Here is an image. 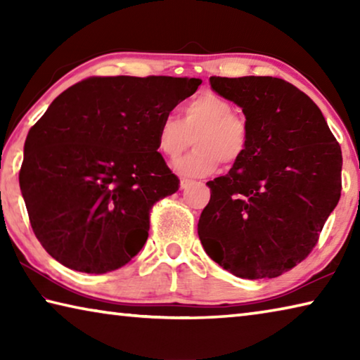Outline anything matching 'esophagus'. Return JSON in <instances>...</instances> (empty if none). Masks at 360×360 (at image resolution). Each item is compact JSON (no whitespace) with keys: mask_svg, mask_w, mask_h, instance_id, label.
<instances>
[{"mask_svg":"<svg viewBox=\"0 0 360 360\" xmlns=\"http://www.w3.org/2000/svg\"><path fill=\"white\" fill-rule=\"evenodd\" d=\"M191 184H192L191 179H181V181H179V187H181V188H187Z\"/></svg>","mask_w":360,"mask_h":360,"instance_id":"obj_1","label":"esophagus"}]
</instances>
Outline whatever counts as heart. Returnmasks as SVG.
<instances>
[{"instance_id": "b5f03b06", "label": "heart", "mask_w": 360, "mask_h": 360, "mask_svg": "<svg viewBox=\"0 0 360 360\" xmlns=\"http://www.w3.org/2000/svg\"><path fill=\"white\" fill-rule=\"evenodd\" d=\"M192 138L197 148L176 162L174 169L200 178L214 173L221 160L225 165L238 162L246 152L249 130L246 120L233 112L230 101L206 92L182 106L181 119L167 115L158 124L157 146L172 160L181 157Z\"/></svg>"}]
</instances>
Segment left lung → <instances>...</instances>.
<instances>
[{
	"label": "left lung",
	"mask_w": 360,
	"mask_h": 360,
	"mask_svg": "<svg viewBox=\"0 0 360 360\" xmlns=\"http://www.w3.org/2000/svg\"><path fill=\"white\" fill-rule=\"evenodd\" d=\"M246 117L245 155L206 182L205 252L231 275L276 278L307 257L341 195V149L316 103L284 79L210 77Z\"/></svg>",
	"instance_id": "1"
}]
</instances>
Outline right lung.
Here are the masks:
<instances>
[{"label": "right lung", "instance_id": "right-lung-1", "mask_svg": "<svg viewBox=\"0 0 360 360\" xmlns=\"http://www.w3.org/2000/svg\"><path fill=\"white\" fill-rule=\"evenodd\" d=\"M200 79L90 77L60 94L28 131L19 174L36 238L71 270L124 266L149 236V211L179 179L157 152L163 117Z\"/></svg>", "mask_w": 360, "mask_h": 360}]
</instances>
